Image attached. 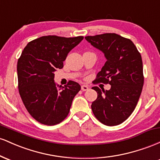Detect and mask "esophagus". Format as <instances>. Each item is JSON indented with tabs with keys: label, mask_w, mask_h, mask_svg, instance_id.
<instances>
[{
	"label": "esophagus",
	"mask_w": 160,
	"mask_h": 160,
	"mask_svg": "<svg viewBox=\"0 0 160 160\" xmlns=\"http://www.w3.org/2000/svg\"><path fill=\"white\" fill-rule=\"evenodd\" d=\"M81 89L82 91H87L88 89H89V86H86V85H82Z\"/></svg>",
	"instance_id": "1"
}]
</instances>
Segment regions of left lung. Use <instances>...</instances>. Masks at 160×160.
Segmentation results:
<instances>
[{"label": "left lung", "instance_id": "obj_1", "mask_svg": "<svg viewBox=\"0 0 160 160\" xmlns=\"http://www.w3.org/2000/svg\"><path fill=\"white\" fill-rule=\"evenodd\" d=\"M85 39L107 59L95 81L111 86L109 90L92 88L98 93L92 110L102 123L117 126L132 114L140 98L144 85L141 56L131 40L114 33L87 36Z\"/></svg>", "mask_w": 160, "mask_h": 160}]
</instances>
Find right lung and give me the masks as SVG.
Instances as JSON below:
<instances>
[{
    "instance_id": "right-lung-1",
    "label": "right lung",
    "mask_w": 160,
    "mask_h": 160,
    "mask_svg": "<svg viewBox=\"0 0 160 160\" xmlns=\"http://www.w3.org/2000/svg\"><path fill=\"white\" fill-rule=\"evenodd\" d=\"M82 39V36H43L24 48L17 63L19 95L28 112L40 123L54 126L68 114L81 87L71 80L65 86L56 85L54 72L63 68L68 52Z\"/></svg>"
}]
</instances>
